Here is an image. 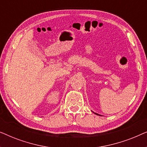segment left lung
Segmentation results:
<instances>
[{
	"label": "left lung",
	"instance_id": "obj_1",
	"mask_svg": "<svg viewBox=\"0 0 147 147\" xmlns=\"http://www.w3.org/2000/svg\"><path fill=\"white\" fill-rule=\"evenodd\" d=\"M95 114H96V113H95Z\"/></svg>",
	"mask_w": 147,
	"mask_h": 147
}]
</instances>
